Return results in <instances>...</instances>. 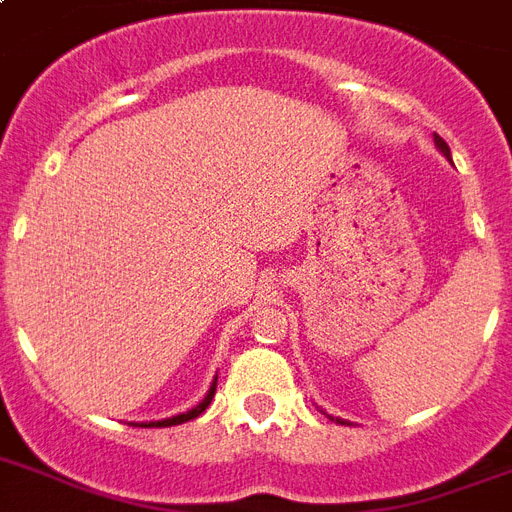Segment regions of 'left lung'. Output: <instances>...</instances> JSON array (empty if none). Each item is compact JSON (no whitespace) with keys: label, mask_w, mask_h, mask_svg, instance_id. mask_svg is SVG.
Masks as SVG:
<instances>
[{"label":"left lung","mask_w":512,"mask_h":512,"mask_svg":"<svg viewBox=\"0 0 512 512\" xmlns=\"http://www.w3.org/2000/svg\"><path fill=\"white\" fill-rule=\"evenodd\" d=\"M436 148L438 151H441V154L446 156V159H449V162H452V151H449V146H446V140L441 138V135H436ZM327 414V412H324ZM329 420H335V422H340V425H350V422H345V420H340V417H332V414H327Z\"/></svg>","instance_id":"1"}]
</instances>
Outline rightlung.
<instances>
[{
  "label": "right lung",
  "instance_id": "right-lung-1",
  "mask_svg": "<svg viewBox=\"0 0 512 512\" xmlns=\"http://www.w3.org/2000/svg\"><path fill=\"white\" fill-rule=\"evenodd\" d=\"M215 390H217V377L215 380H212V385H209V390H207V396L201 398L199 404L193 406V409H188V412H183V414H175V417H167V420H156V422H140V425H143V428H170V425H180V422H188V420H193V417H199L201 412H204V409H207L209 406V401H212V396H215Z\"/></svg>",
  "mask_w": 512,
  "mask_h": 512
}]
</instances>
